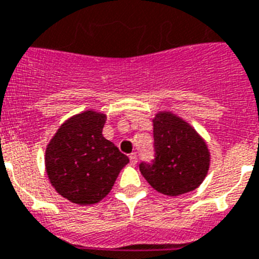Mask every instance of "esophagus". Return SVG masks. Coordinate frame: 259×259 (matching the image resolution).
<instances>
[{
    "label": "esophagus",
    "mask_w": 259,
    "mask_h": 259,
    "mask_svg": "<svg viewBox=\"0 0 259 259\" xmlns=\"http://www.w3.org/2000/svg\"><path fill=\"white\" fill-rule=\"evenodd\" d=\"M129 157H130V163H132L133 165H134V164H137V161H138V156H137L136 152H133Z\"/></svg>",
    "instance_id": "obj_1"
}]
</instances>
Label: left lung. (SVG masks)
I'll list each match as a JSON object with an SVG mask.
<instances>
[{
	"mask_svg": "<svg viewBox=\"0 0 259 259\" xmlns=\"http://www.w3.org/2000/svg\"><path fill=\"white\" fill-rule=\"evenodd\" d=\"M152 123L155 159L139 164L142 176L156 192L169 197L195 190L210 167L203 138L172 112H159Z\"/></svg>",
	"mask_w": 259,
	"mask_h": 259,
	"instance_id": "obj_1",
	"label": "left lung"
}]
</instances>
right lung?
<instances>
[{
    "label": "right lung",
    "instance_id": "obj_1",
    "mask_svg": "<svg viewBox=\"0 0 259 259\" xmlns=\"http://www.w3.org/2000/svg\"><path fill=\"white\" fill-rule=\"evenodd\" d=\"M107 116L84 111L62 123L46 150V169L56 192L76 204H94L111 192L129 157L103 137Z\"/></svg>",
    "mask_w": 259,
    "mask_h": 259
}]
</instances>
